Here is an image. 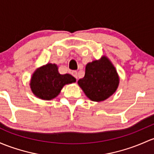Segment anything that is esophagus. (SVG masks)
I'll return each instance as SVG.
<instances>
[{"label": "esophagus", "instance_id": "1", "mask_svg": "<svg viewBox=\"0 0 154 154\" xmlns=\"http://www.w3.org/2000/svg\"><path fill=\"white\" fill-rule=\"evenodd\" d=\"M71 73H72V75H73L74 77L75 78V79H78V77H77V74H78V72L77 71H75V70H73V71H72V72H71Z\"/></svg>", "mask_w": 154, "mask_h": 154}]
</instances>
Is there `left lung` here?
<instances>
[{
  "instance_id": "obj_1",
  "label": "left lung",
  "mask_w": 154,
  "mask_h": 154,
  "mask_svg": "<svg viewBox=\"0 0 154 154\" xmlns=\"http://www.w3.org/2000/svg\"><path fill=\"white\" fill-rule=\"evenodd\" d=\"M78 84L91 100L102 101L117 90L119 76L113 64L106 57L86 66L85 75Z\"/></svg>"
}]
</instances>
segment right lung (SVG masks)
<instances>
[{"instance_id": "add662e5", "label": "right lung", "mask_w": 154, "mask_h": 154, "mask_svg": "<svg viewBox=\"0 0 154 154\" xmlns=\"http://www.w3.org/2000/svg\"><path fill=\"white\" fill-rule=\"evenodd\" d=\"M75 82L70 74L62 75L55 64H47L37 70L31 79V89L37 97L51 100L57 96L65 84Z\"/></svg>"}]
</instances>
